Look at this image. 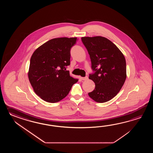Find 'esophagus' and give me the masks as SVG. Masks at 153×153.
<instances>
[{
	"label": "esophagus",
	"mask_w": 153,
	"mask_h": 153,
	"mask_svg": "<svg viewBox=\"0 0 153 153\" xmlns=\"http://www.w3.org/2000/svg\"><path fill=\"white\" fill-rule=\"evenodd\" d=\"M88 79V76H86L85 77H82V78H81V79H82V80H87Z\"/></svg>",
	"instance_id": "obj_1"
}]
</instances>
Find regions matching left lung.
Masks as SVG:
<instances>
[{
    "label": "left lung",
    "instance_id": "left-lung-1",
    "mask_svg": "<svg viewBox=\"0 0 153 153\" xmlns=\"http://www.w3.org/2000/svg\"><path fill=\"white\" fill-rule=\"evenodd\" d=\"M81 40L90 55L94 72L89 74V79L94 82L95 88L88 94L98 103L110 101L120 91L126 78L124 55L106 38L82 37Z\"/></svg>",
    "mask_w": 153,
    "mask_h": 153
}]
</instances>
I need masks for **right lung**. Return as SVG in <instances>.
Wrapping results in <instances>:
<instances>
[{"mask_svg":"<svg viewBox=\"0 0 153 153\" xmlns=\"http://www.w3.org/2000/svg\"><path fill=\"white\" fill-rule=\"evenodd\" d=\"M76 38L51 39L33 52L28 78L36 94L44 101L56 103L65 97L78 81L66 71L70 65L71 49Z\"/></svg>","mask_w":153,"mask_h":153,"instance_id":"1","label":"right lung"}]
</instances>
